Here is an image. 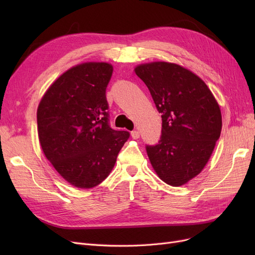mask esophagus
Here are the masks:
<instances>
[{
	"label": "esophagus",
	"mask_w": 255,
	"mask_h": 255,
	"mask_svg": "<svg viewBox=\"0 0 255 255\" xmlns=\"http://www.w3.org/2000/svg\"><path fill=\"white\" fill-rule=\"evenodd\" d=\"M130 135H132V137L134 138V139H138V138H139V132H138V130H133L132 133H130Z\"/></svg>",
	"instance_id": "obj_1"
}]
</instances>
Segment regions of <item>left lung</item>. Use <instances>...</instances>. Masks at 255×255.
<instances>
[{"mask_svg": "<svg viewBox=\"0 0 255 255\" xmlns=\"http://www.w3.org/2000/svg\"><path fill=\"white\" fill-rule=\"evenodd\" d=\"M134 71L150 90L163 128L156 145H146L159 179L177 187L194 179L207 164L220 137L221 111L207 85L174 63L152 61Z\"/></svg>", "mask_w": 255, "mask_h": 255, "instance_id": "left-lung-1", "label": "left lung"}]
</instances>
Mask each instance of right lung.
Returning <instances> with one entry per match:
<instances>
[{"label": "right lung", "mask_w": 255, "mask_h": 255, "mask_svg": "<svg viewBox=\"0 0 255 255\" xmlns=\"http://www.w3.org/2000/svg\"><path fill=\"white\" fill-rule=\"evenodd\" d=\"M113 70L104 61L76 65L51 84L38 105V138L44 156L76 188L103 182L129 137L109 126L105 91Z\"/></svg>", "instance_id": "add662e5"}]
</instances>
